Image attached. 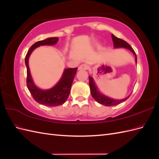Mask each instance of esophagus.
Wrapping results in <instances>:
<instances>
[{
	"label": "esophagus",
	"instance_id": "34e87169",
	"mask_svg": "<svg viewBox=\"0 0 159 159\" xmlns=\"http://www.w3.org/2000/svg\"><path fill=\"white\" fill-rule=\"evenodd\" d=\"M88 65H87L86 64H81L79 68H78V70H86L88 69Z\"/></svg>",
	"mask_w": 159,
	"mask_h": 159
}]
</instances>
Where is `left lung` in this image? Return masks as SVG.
<instances>
[{
    "label": "left lung",
    "mask_w": 159,
    "mask_h": 159,
    "mask_svg": "<svg viewBox=\"0 0 159 159\" xmlns=\"http://www.w3.org/2000/svg\"><path fill=\"white\" fill-rule=\"evenodd\" d=\"M111 38L113 42V46L115 48H125L129 49L130 51H131L133 53L134 56H135V62L137 64V57L136 53L134 52V50L132 48L131 46H130L127 42L121 39V38H117L113 34H111ZM89 83L91 94L92 95V97L97 101L98 103H99L100 104H102L103 105H105V106H114V105H118L119 103L125 102V101H126L129 98V97L121 100H115V99H111L107 97V96H105L104 95L100 93L99 92L93 82V78L90 76H89Z\"/></svg>",
    "instance_id": "8db88e82"
}]
</instances>
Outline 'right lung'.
<instances>
[{"mask_svg":"<svg viewBox=\"0 0 159 159\" xmlns=\"http://www.w3.org/2000/svg\"><path fill=\"white\" fill-rule=\"evenodd\" d=\"M57 41V37L48 38L44 40L38 41L30 48L25 57V64L27 69V88L36 102L49 107L58 106L66 102L70 95L71 85L78 68L65 69L61 80L54 87L48 90H42L37 88L33 82L28 66V59L31 53L36 48L44 45H54Z\"/></svg>","mask_w":159,"mask_h":159,"instance_id":"obj_1","label":"right lung"}]
</instances>
